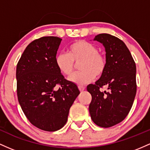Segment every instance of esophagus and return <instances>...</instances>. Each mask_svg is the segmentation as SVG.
Instances as JSON below:
<instances>
[{
    "label": "esophagus",
    "mask_w": 150,
    "mask_h": 150,
    "mask_svg": "<svg viewBox=\"0 0 150 150\" xmlns=\"http://www.w3.org/2000/svg\"><path fill=\"white\" fill-rule=\"evenodd\" d=\"M79 89L81 92H82L83 91L85 90V87L83 86H79Z\"/></svg>",
    "instance_id": "esophagus-1"
}]
</instances>
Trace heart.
Here are the masks:
<instances>
[{"mask_svg":"<svg viewBox=\"0 0 150 150\" xmlns=\"http://www.w3.org/2000/svg\"><path fill=\"white\" fill-rule=\"evenodd\" d=\"M80 71L69 78L70 81L83 86L92 81L95 77H100L106 69L105 56L98 52V49L85 40H78L70 45L68 54L59 53L55 57V64L63 75H71L75 64L79 63Z\"/></svg>","mask_w":150,"mask_h":150,"instance_id":"obj_1","label":"heart"}]
</instances>
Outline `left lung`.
Masks as SVG:
<instances>
[{
	"label": "left lung",
	"mask_w": 150,
	"mask_h": 150,
	"mask_svg": "<svg viewBox=\"0 0 150 150\" xmlns=\"http://www.w3.org/2000/svg\"><path fill=\"white\" fill-rule=\"evenodd\" d=\"M95 40L105 48L107 66L105 73L96 82L89 84L91 94L89 112L94 123L110 127L125 118L133 104L137 91L136 65L125 44L113 35L102 33ZM109 91H100L103 86Z\"/></svg>",
	"instance_id": "obj_1"
}]
</instances>
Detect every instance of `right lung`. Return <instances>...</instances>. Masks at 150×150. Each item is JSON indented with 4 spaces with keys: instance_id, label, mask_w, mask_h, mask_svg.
I'll use <instances>...</instances> for the list:
<instances>
[{
    "instance_id": "right-lung-1",
    "label": "right lung",
    "mask_w": 150,
    "mask_h": 150,
    "mask_svg": "<svg viewBox=\"0 0 150 150\" xmlns=\"http://www.w3.org/2000/svg\"><path fill=\"white\" fill-rule=\"evenodd\" d=\"M61 42L53 36L35 40L25 48L16 68L17 95L22 110L30 123L49 132L64 127L80 93L55 64Z\"/></svg>"
}]
</instances>
